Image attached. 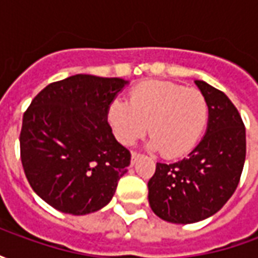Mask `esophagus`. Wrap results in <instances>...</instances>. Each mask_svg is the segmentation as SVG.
<instances>
[{
    "instance_id": "esophagus-1",
    "label": "esophagus",
    "mask_w": 258,
    "mask_h": 258,
    "mask_svg": "<svg viewBox=\"0 0 258 258\" xmlns=\"http://www.w3.org/2000/svg\"><path fill=\"white\" fill-rule=\"evenodd\" d=\"M138 157H140V153H138V152H131V163H133V164H134L135 160H137Z\"/></svg>"
}]
</instances>
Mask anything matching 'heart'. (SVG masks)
Here are the masks:
<instances>
[{"label": "heart", "mask_w": 258, "mask_h": 258, "mask_svg": "<svg viewBox=\"0 0 258 258\" xmlns=\"http://www.w3.org/2000/svg\"><path fill=\"white\" fill-rule=\"evenodd\" d=\"M209 116V103L200 91L157 80L134 87L128 102L113 99L106 113L120 144H134L148 128L151 146L167 159L185 156L198 145Z\"/></svg>", "instance_id": "obj_1"}]
</instances>
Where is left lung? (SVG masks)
<instances>
[{"label":"left lung","instance_id":"left-lung-1","mask_svg":"<svg viewBox=\"0 0 258 258\" xmlns=\"http://www.w3.org/2000/svg\"><path fill=\"white\" fill-rule=\"evenodd\" d=\"M210 116L203 140L188 157L157 163L148 182L153 213L174 224H192L225 205L239 184L246 157V130L238 109L222 91L196 80Z\"/></svg>","mask_w":258,"mask_h":258}]
</instances>
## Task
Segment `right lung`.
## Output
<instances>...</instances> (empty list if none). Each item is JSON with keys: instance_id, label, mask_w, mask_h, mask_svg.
<instances>
[{"instance_id": "add662e5", "label": "right lung", "mask_w": 258, "mask_h": 258, "mask_svg": "<svg viewBox=\"0 0 258 258\" xmlns=\"http://www.w3.org/2000/svg\"><path fill=\"white\" fill-rule=\"evenodd\" d=\"M127 81L76 74L40 91L23 114L20 159L26 178L53 209L84 216L106 206L131 153L107 123L109 103Z\"/></svg>"}]
</instances>
